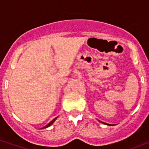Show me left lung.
I'll use <instances>...</instances> for the list:
<instances>
[{
	"instance_id": "8db88e82",
	"label": "left lung",
	"mask_w": 149,
	"mask_h": 149,
	"mask_svg": "<svg viewBox=\"0 0 149 149\" xmlns=\"http://www.w3.org/2000/svg\"><path fill=\"white\" fill-rule=\"evenodd\" d=\"M99 121H100V120H99ZM100 122L102 123H103V124H106V125H112V124H108V123H106L101 122V121H100Z\"/></svg>"
}]
</instances>
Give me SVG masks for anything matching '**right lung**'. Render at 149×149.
I'll return each mask as SVG.
<instances>
[{
	"label": "right lung",
	"mask_w": 149,
	"mask_h": 149,
	"mask_svg": "<svg viewBox=\"0 0 149 149\" xmlns=\"http://www.w3.org/2000/svg\"><path fill=\"white\" fill-rule=\"evenodd\" d=\"M57 118H58V117H55V118H54V119H53V120H52V121H51V122H50V123H48V124H47V125H46V126H44V127H43V128H42V129H46V128H48V127H49V126H50V125H52V124H53V123H54V121H55V120H56V119H57Z\"/></svg>",
	"instance_id": "right-lung-1"
}]
</instances>
